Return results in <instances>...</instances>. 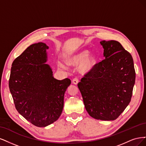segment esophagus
<instances>
[{
    "label": "esophagus",
    "mask_w": 146,
    "mask_h": 146,
    "mask_svg": "<svg viewBox=\"0 0 146 146\" xmlns=\"http://www.w3.org/2000/svg\"><path fill=\"white\" fill-rule=\"evenodd\" d=\"M72 82H73V83L74 84H75V85H76V84H78V83L79 82V80H78V79L77 78H74L73 79Z\"/></svg>",
    "instance_id": "esophagus-1"
}]
</instances>
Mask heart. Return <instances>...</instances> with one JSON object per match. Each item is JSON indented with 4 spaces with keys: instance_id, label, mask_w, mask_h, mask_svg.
I'll return each instance as SVG.
<instances>
[{
    "instance_id": "1",
    "label": "heart",
    "mask_w": 146,
    "mask_h": 146,
    "mask_svg": "<svg viewBox=\"0 0 146 146\" xmlns=\"http://www.w3.org/2000/svg\"><path fill=\"white\" fill-rule=\"evenodd\" d=\"M97 54L95 52H89L87 50H82L76 53L70 55L67 58V62L72 66L79 65V71L81 73H87L90 72L97 62ZM58 65L60 68L67 70V65L59 61Z\"/></svg>"
}]
</instances>
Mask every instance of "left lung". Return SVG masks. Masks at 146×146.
<instances>
[{"label":"left lung","mask_w":146,"mask_h":146,"mask_svg":"<svg viewBox=\"0 0 146 146\" xmlns=\"http://www.w3.org/2000/svg\"><path fill=\"white\" fill-rule=\"evenodd\" d=\"M105 59L85 74L78 87L92 117L116 119L131 101L135 82L132 56L119 42L102 40Z\"/></svg>","instance_id":"left-lung-1"}]
</instances>
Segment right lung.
Returning a JSON list of instances; mask_svg holds the SVG:
<instances>
[{"label":"right lung","mask_w":146,"mask_h":146,"mask_svg":"<svg viewBox=\"0 0 146 146\" xmlns=\"http://www.w3.org/2000/svg\"><path fill=\"white\" fill-rule=\"evenodd\" d=\"M43 42L32 44L15 59L9 88L17 111L33 125L43 127L57 121L64 107L65 91L71 80H58L46 64Z\"/></svg>","instance_id":"add662e5"}]
</instances>
